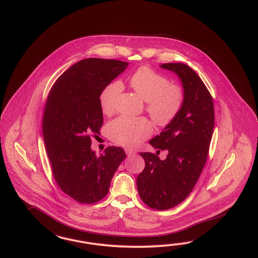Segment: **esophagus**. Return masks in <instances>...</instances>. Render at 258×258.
Segmentation results:
<instances>
[{"label": "esophagus", "mask_w": 258, "mask_h": 258, "mask_svg": "<svg viewBox=\"0 0 258 258\" xmlns=\"http://www.w3.org/2000/svg\"><path fill=\"white\" fill-rule=\"evenodd\" d=\"M125 153H126V155L128 156V157H131V156H133L136 154V152L134 151V150L130 149V148H126L125 149Z\"/></svg>", "instance_id": "1"}]
</instances>
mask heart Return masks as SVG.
<instances>
[{
    "label": "heart",
    "instance_id": "1",
    "mask_svg": "<svg viewBox=\"0 0 258 258\" xmlns=\"http://www.w3.org/2000/svg\"><path fill=\"white\" fill-rule=\"evenodd\" d=\"M158 73L149 67H141L129 78V84L142 100L145 110L153 121L165 127L174 121L185 100L182 87ZM122 90L119 81L108 83L100 92V108L103 114L111 115L116 107V100ZM110 139L119 145L135 147L148 139L153 133L152 123L146 117L121 116L107 126Z\"/></svg>",
    "mask_w": 258,
    "mask_h": 258
}]
</instances>
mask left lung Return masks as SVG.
<instances>
[{
  "instance_id": "1",
  "label": "left lung",
  "mask_w": 258,
  "mask_h": 258,
  "mask_svg": "<svg viewBox=\"0 0 258 258\" xmlns=\"http://www.w3.org/2000/svg\"><path fill=\"white\" fill-rule=\"evenodd\" d=\"M182 83L185 100L172 123L150 141L156 149L167 150L161 160L152 153H140L145 167L137 177L142 201L156 210L175 207L190 195L208 157L215 126L211 93L191 67L185 63H163Z\"/></svg>"
}]
</instances>
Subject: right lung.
I'll return each instance as SVG.
<instances>
[{"label":"right lung","mask_w":258,"mask_h":258,"mask_svg":"<svg viewBox=\"0 0 258 258\" xmlns=\"http://www.w3.org/2000/svg\"><path fill=\"white\" fill-rule=\"evenodd\" d=\"M127 66L117 59L85 58L68 68L50 89L42 116L45 149L58 187L80 203L102 200L126 157L116 146L97 157L91 143L103 123L100 92Z\"/></svg>","instance_id":"1"}]
</instances>
